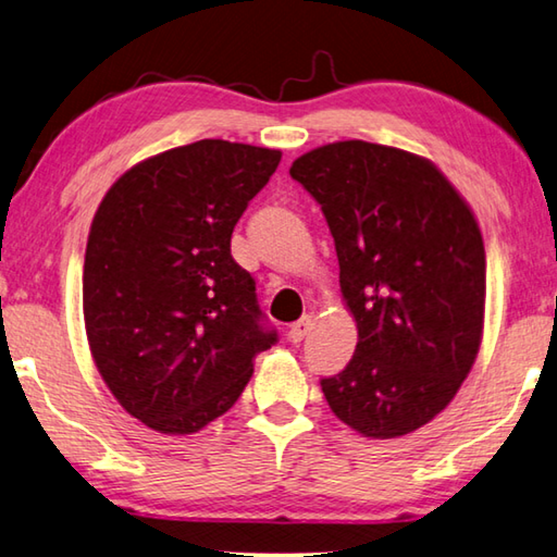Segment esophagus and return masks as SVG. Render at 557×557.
<instances>
[{
	"label": "esophagus",
	"mask_w": 557,
	"mask_h": 557,
	"mask_svg": "<svg viewBox=\"0 0 557 557\" xmlns=\"http://www.w3.org/2000/svg\"><path fill=\"white\" fill-rule=\"evenodd\" d=\"M312 330V314H302V318L298 320V322H293L290 324V330H288V337H290V342H302L308 337V332Z\"/></svg>",
	"instance_id": "esophagus-1"
}]
</instances>
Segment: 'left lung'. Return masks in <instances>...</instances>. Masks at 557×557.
<instances>
[{"label":"left lung","instance_id":"left-lung-1","mask_svg":"<svg viewBox=\"0 0 557 557\" xmlns=\"http://www.w3.org/2000/svg\"><path fill=\"white\" fill-rule=\"evenodd\" d=\"M290 176L327 218L359 330L349 366L322 381L330 409L369 438L417 432L480 351L487 283L473 208L432 160L366 140L300 154Z\"/></svg>","mask_w":557,"mask_h":557}]
</instances>
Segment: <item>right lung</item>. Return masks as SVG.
<instances>
[{"instance_id": "right-lung-1", "label": "right lung", "mask_w": 557, "mask_h": 557, "mask_svg": "<svg viewBox=\"0 0 557 557\" xmlns=\"http://www.w3.org/2000/svg\"><path fill=\"white\" fill-rule=\"evenodd\" d=\"M281 150L198 140L133 164L94 213L82 274L94 366L131 417L186 436L225 414L276 342L230 255Z\"/></svg>"}]
</instances>
